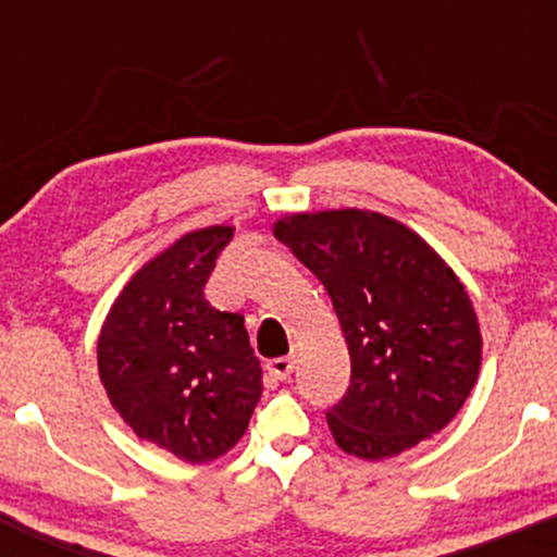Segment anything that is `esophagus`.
<instances>
[{"instance_id":"obj_1","label":"esophagus","mask_w":557,"mask_h":557,"mask_svg":"<svg viewBox=\"0 0 557 557\" xmlns=\"http://www.w3.org/2000/svg\"><path fill=\"white\" fill-rule=\"evenodd\" d=\"M267 369H270V374L274 376V380L285 382L287 376L293 374V359H272L270 363H267Z\"/></svg>"}]
</instances>
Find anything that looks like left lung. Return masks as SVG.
<instances>
[{
    "mask_svg": "<svg viewBox=\"0 0 557 557\" xmlns=\"http://www.w3.org/2000/svg\"><path fill=\"white\" fill-rule=\"evenodd\" d=\"M327 287L350 354V387L327 411L335 443L361 461L445 430L482 367L479 319L458 274L393 216L293 212L272 225Z\"/></svg>",
    "mask_w": 557,
    "mask_h": 557,
    "instance_id": "8db88e82",
    "label": "left lung"
}]
</instances>
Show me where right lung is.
<instances>
[{"mask_svg": "<svg viewBox=\"0 0 557 557\" xmlns=\"http://www.w3.org/2000/svg\"><path fill=\"white\" fill-rule=\"evenodd\" d=\"M233 233V225L190 230L146 261L114 298L96 343L114 411L140 440L185 463L233 450L261 395L243 317L203 298Z\"/></svg>", "mask_w": 557, "mask_h": 557, "instance_id": "right-lung-1", "label": "right lung"}]
</instances>
